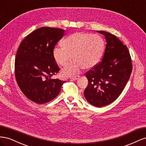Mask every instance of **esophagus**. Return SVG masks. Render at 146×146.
<instances>
[{
	"label": "esophagus",
	"mask_w": 146,
	"mask_h": 146,
	"mask_svg": "<svg viewBox=\"0 0 146 146\" xmlns=\"http://www.w3.org/2000/svg\"><path fill=\"white\" fill-rule=\"evenodd\" d=\"M79 77H80V76H75V77H71V78H70V79H71V80H74V81H76V80H78V78Z\"/></svg>",
	"instance_id": "34e87169"
}]
</instances>
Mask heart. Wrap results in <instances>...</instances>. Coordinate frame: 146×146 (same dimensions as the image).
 Listing matches in <instances>:
<instances>
[{"mask_svg":"<svg viewBox=\"0 0 146 146\" xmlns=\"http://www.w3.org/2000/svg\"><path fill=\"white\" fill-rule=\"evenodd\" d=\"M61 46L62 47L54 48L53 56L56 62L63 67L72 58L75 60L61 72L63 76L68 77L77 74L83 68L89 69L95 67L102 56L105 43L99 35L77 32L64 38Z\"/></svg>","mask_w":146,"mask_h":146,"instance_id":"b5f03b06","label":"heart"}]
</instances>
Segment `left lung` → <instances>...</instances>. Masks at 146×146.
Returning <instances> with one entry per match:
<instances>
[{
    "mask_svg": "<svg viewBox=\"0 0 146 146\" xmlns=\"http://www.w3.org/2000/svg\"><path fill=\"white\" fill-rule=\"evenodd\" d=\"M105 36L107 45L101 62L86 73L88 85L84 91L86 100L102 107L120 96L132 71L131 57L125 45L114 35L97 31Z\"/></svg>",
    "mask_w": 146,
    "mask_h": 146,
    "instance_id": "1",
    "label": "left lung"
}]
</instances>
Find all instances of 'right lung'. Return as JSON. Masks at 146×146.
Here are the masks:
<instances>
[{
  "label": "right lung",
  "instance_id": "add662e5",
  "mask_svg": "<svg viewBox=\"0 0 146 146\" xmlns=\"http://www.w3.org/2000/svg\"><path fill=\"white\" fill-rule=\"evenodd\" d=\"M65 32L39 28L25 37L17 49L15 64L17 83L24 94L38 104L54 99L65 82L51 78L60 70L53 56L54 48Z\"/></svg>",
  "mask_w": 146,
  "mask_h": 146
}]
</instances>
